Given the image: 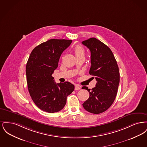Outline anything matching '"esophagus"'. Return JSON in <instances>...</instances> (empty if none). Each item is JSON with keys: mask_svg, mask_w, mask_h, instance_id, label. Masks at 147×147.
<instances>
[{"mask_svg": "<svg viewBox=\"0 0 147 147\" xmlns=\"http://www.w3.org/2000/svg\"><path fill=\"white\" fill-rule=\"evenodd\" d=\"M80 89H81V88L80 86H79L78 85H76L75 86V90H80Z\"/></svg>", "mask_w": 147, "mask_h": 147, "instance_id": "34e87169", "label": "esophagus"}]
</instances>
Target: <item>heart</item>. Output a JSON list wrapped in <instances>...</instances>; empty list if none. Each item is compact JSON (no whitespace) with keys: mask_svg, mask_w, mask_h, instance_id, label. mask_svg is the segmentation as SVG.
Returning a JSON list of instances; mask_svg holds the SVG:
<instances>
[{"mask_svg":"<svg viewBox=\"0 0 147 147\" xmlns=\"http://www.w3.org/2000/svg\"><path fill=\"white\" fill-rule=\"evenodd\" d=\"M74 53L76 57L84 56V49L82 46L77 45L74 48Z\"/></svg>","mask_w":147,"mask_h":147,"instance_id":"obj_1","label":"heart"}]
</instances>
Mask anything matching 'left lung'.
<instances>
[{"label":"left lung","mask_w":147,"mask_h":147,"mask_svg":"<svg viewBox=\"0 0 147 147\" xmlns=\"http://www.w3.org/2000/svg\"><path fill=\"white\" fill-rule=\"evenodd\" d=\"M82 43L90 51L89 74L97 81L91 90L86 86L82 87L90 95L83 106L87 111L98 114L106 111L116 98L119 83V67L111 50L104 43L92 37Z\"/></svg>","instance_id":"1"}]
</instances>
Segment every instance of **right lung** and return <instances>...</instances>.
<instances>
[{
	"instance_id": "add662e5",
	"label": "right lung",
	"mask_w": 147,
	"mask_h": 147,
	"mask_svg": "<svg viewBox=\"0 0 147 147\" xmlns=\"http://www.w3.org/2000/svg\"><path fill=\"white\" fill-rule=\"evenodd\" d=\"M71 40L51 39L36 46L31 52L26 67L28 91L41 110L49 113L61 111L67 97L74 90L70 82L56 84L52 76L61 55L70 46Z\"/></svg>"
}]
</instances>
